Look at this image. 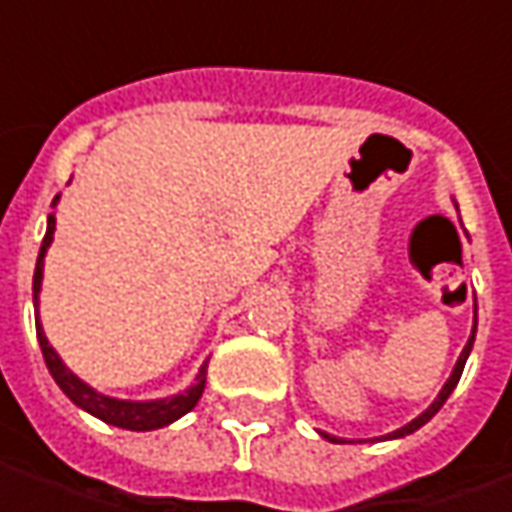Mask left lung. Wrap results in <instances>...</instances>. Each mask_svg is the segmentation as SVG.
<instances>
[{
    "mask_svg": "<svg viewBox=\"0 0 512 512\" xmlns=\"http://www.w3.org/2000/svg\"><path fill=\"white\" fill-rule=\"evenodd\" d=\"M473 339H476V325H473V336H470V339H467V344H464L462 356H459V362H456V367H453V376H450V379H447V384H444V387H442V393H439V399H436V402L430 404V407L424 410V413H422V416H419V419H413V422H410V424H404L402 430H396V433H393V439H399V436H407V433H413V430H419V427H422L424 422H430V419H433V416H436V413L442 410V404L447 402V396L453 393V387H456V384H459V379H462L464 362H467V353H470V347H473ZM325 439H330V436H325ZM330 442H336V439H330Z\"/></svg>",
    "mask_w": 512,
    "mask_h": 512,
    "instance_id": "1",
    "label": "left lung"
}]
</instances>
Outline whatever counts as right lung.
<instances>
[{
	"instance_id": "right-lung-1",
	"label": "right lung",
	"mask_w": 512,
	"mask_h": 512,
	"mask_svg": "<svg viewBox=\"0 0 512 512\" xmlns=\"http://www.w3.org/2000/svg\"><path fill=\"white\" fill-rule=\"evenodd\" d=\"M59 199V196H56ZM56 199L53 205L56 207ZM53 227H56V219L48 216V230H45V239H42V247H39V259H36V273H33V305H39V287H42V259H45V250L53 242ZM36 336H39V347H42V356H45V364H48L50 376L56 379V384L65 390L70 402L79 404L82 410L93 413L96 419L113 424V427H125V430H156V427H165V424L176 422L179 416L190 413L196 402L202 399V390H205V376H207V364H202L199 376H196V384L187 390V393H179L173 399H162V402H119V399H108L102 393H96L93 387H88L85 382H79L68 367L62 364V359L56 356V350L50 347L42 327L36 325Z\"/></svg>"
}]
</instances>
